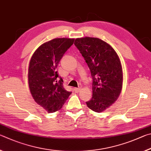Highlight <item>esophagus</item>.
Returning <instances> with one entry per match:
<instances>
[{
    "label": "esophagus",
    "instance_id": "obj_1",
    "mask_svg": "<svg viewBox=\"0 0 151 151\" xmlns=\"http://www.w3.org/2000/svg\"><path fill=\"white\" fill-rule=\"evenodd\" d=\"M81 88H74V91H75L76 93H79V92L81 91Z\"/></svg>",
    "mask_w": 151,
    "mask_h": 151
}]
</instances>
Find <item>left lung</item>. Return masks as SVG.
<instances>
[{
  "label": "left lung",
  "instance_id": "left-lung-1",
  "mask_svg": "<svg viewBox=\"0 0 151 151\" xmlns=\"http://www.w3.org/2000/svg\"><path fill=\"white\" fill-rule=\"evenodd\" d=\"M75 42L93 78L92 98L86 104L93 111L101 113L114 104L121 92L123 76L120 59L112 46L99 38L84 37Z\"/></svg>",
  "mask_w": 151,
  "mask_h": 151
}]
</instances>
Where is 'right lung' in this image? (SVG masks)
<instances>
[{
	"mask_svg": "<svg viewBox=\"0 0 151 151\" xmlns=\"http://www.w3.org/2000/svg\"><path fill=\"white\" fill-rule=\"evenodd\" d=\"M73 38H55L39 46L29 62L28 80L34 101L48 113L60 110L71 92L65 90L57 67ZM60 78L59 81L57 79Z\"/></svg>",
	"mask_w": 151,
	"mask_h": 151,
	"instance_id": "1",
	"label": "right lung"
}]
</instances>
